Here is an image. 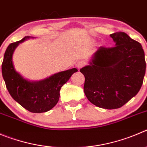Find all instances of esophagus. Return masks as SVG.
<instances>
[{
  "label": "esophagus",
  "mask_w": 147,
  "mask_h": 147,
  "mask_svg": "<svg viewBox=\"0 0 147 147\" xmlns=\"http://www.w3.org/2000/svg\"><path fill=\"white\" fill-rule=\"evenodd\" d=\"M85 64H86V63H85L83 61H78V62H77L76 67L78 68V69H80V68H82V67H83V66L85 65Z\"/></svg>",
  "instance_id": "esophagus-1"
}]
</instances>
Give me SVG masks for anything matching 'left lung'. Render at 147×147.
Returning <instances> with one entry per match:
<instances>
[{
  "label": "left lung",
  "mask_w": 147,
  "mask_h": 147,
  "mask_svg": "<svg viewBox=\"0 0 147 147\" xmlns=\"http://www.w3.org/2000/svg\"><path fill=\"white\" fill-rule=\"evenodd\" d=\"M112 48L99 47L88 65L80 69L85 76L84 92L89 101L100 108L117 109L135 96L146 72L142 45L126 33L111 34Z\"/></svg>",
  "instance_id": "1"
}]
</instances>
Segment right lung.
<instances>
[{
  "instance_id": "right-lung-1",
  "label": "right lung",
  "mask_w": 147,
  "mask_h": 147,
  "mask_svg": "<svg viewBox=\"0 0 147 147\" xmlns=\"http://www.w3.org/2000/svg\"><path fill=\"white\" fill-rule=\"evenodd\" d=\"M29 38H34L26 36L8 46L2 63V75L9 94L16 102L31 112H46L57 105L60 89L78 69L72 68L57 72L39 81L25 79L15 69L13 54L19 44Z\"/></svg>"
}]
</instances>
